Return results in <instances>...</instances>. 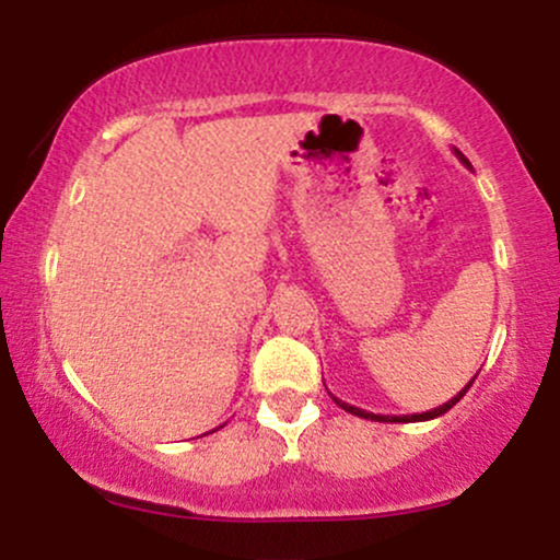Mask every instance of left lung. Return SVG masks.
Segmentation results:
<instances>
[{
	"mask_svg": "<svg viewBox=\"0 0 560 560\" xmlns=\"http://www.w3.org/2000/svg\"><path fill=\"white\" fill-rule=\"evenodd\" d=\"M455 155H458V160H460V163H464V165H468V168H471V163H468V160L464 158V155H460V152L458 150H455ZM474 378H477V376H474ZM474 378H471V382H468L466 384V387L464 389H460L458 392V395H455L453 397V400H447V402H442L440 405V408H434V410H427V413H410V416H382V413H369V410H361V408H355V405H350V402H345V400H339V397H334V402H337L339 405V408H342V410H347V413H352V416H361V419H369V421H384V423H408V421H429V419H436V416H442V413H447V410L450 408H453V405L455 402H458L460 400V397H464L466 395V392H468V387H471V384H474Z\"/></svg>",
	"mask_w": 560,
	"mask_h": 560,
	"instance_id": "1",
	"label": "left lung"
}]
</instances>
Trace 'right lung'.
<instances>
[{
    "mask_svg": "<svg viewBox=\"0 0 560 560\" xmlns=\"http://www.w3.org/2000/svg\"><path fill=\"white\" fill-rule=\"evenodd\" d=\"M213 432H215V429H213Z\"/></svg>",
    "mask_w": 560,
    "mask_h": 560,
    "instance_id": "1",
    "label": "right lung"
}]
</instances>
